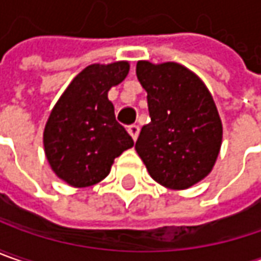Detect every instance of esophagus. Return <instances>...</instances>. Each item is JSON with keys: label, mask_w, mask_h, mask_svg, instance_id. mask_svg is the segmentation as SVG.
Here are the masks:
<instances>
[{"label": "esophagus", "mask_w": 261, "mask_h": 261, "mask_svg": "<svg viewBox=\"0 0 261 261\" xmlns=\"http://www.w3.org/2000/svg\"><path fill=\"white\" fill-rule=\"evenodd\" d=\"M128 133H130V136L133 137V140H137L139 133H140V127H139V125H136V124H133V125L128 127Z\"/></svg>", "instance_id": "1"}]
</instances>
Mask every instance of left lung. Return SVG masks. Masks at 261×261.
Segmentation results:
<instances>
[{"label": "left lung", "mask_w": 261, "mask_h": 261, "mask_svg": "<svg viewBox=\"0 0 261 261\" xmlns=\"http://www.w3.org/2000/svg\"><path fill=\"white\" fill-rule=\"evenodd\" d=\"M137 79L147 92L150 122L136 150L156 182L186 190L207 176L222 144L215 100L193 71L176 63L139 61Z\"/></svg>", "instance_id": "8db88e82"}]
</instances>
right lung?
Segmentation results:
<instances>
[{"instance_id": "add662e5", "label": "right lung", "mask_w": 261, "mask_h": 261, "mask_svg": "<svg viewBox=\"0 0 261 261\" xmlns=\"http://www.w3.org/2000/svg\"><path fill=\"white\" fill-rule=\"evenodd\" d=\"M130 64H92L65 89L43 131L52 171L67 184L90 187L108 175L114 159L133 147V139L115 119L108 99L112 86L128 74Z\"/></svg>"}]
</instances>
